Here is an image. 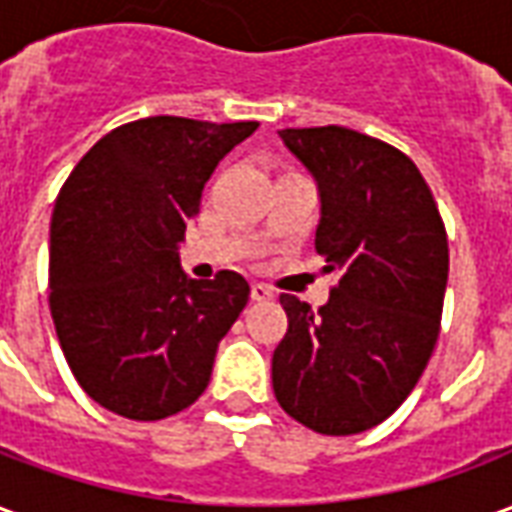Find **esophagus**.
Listing matches in <instances>:
<instances>
[{
	"mask_svg": "<svg viewBox=\"0 0 512 512\" xmlns=\"http://www.w3.org/2000/svg\"><path fill=\"white\" fill-rule=\"evenodd\" d=\"M252 299L255 301L274 299V290L268 288V285H263V282H255V285H252Z\"/></svg>",
	"mask_w": 512,
	"mask_h": 512,
	"instance_id": "1",
	"label": "esophagus"
}]
</instances>
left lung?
I'll return each instance as SVG.
<instances>
[{
	"label": "left lung",
	"instance_id": "8db88e82",
	"mask_svg": "<svg viewBox=\"0 0 512 512\" xmlns=\"http://www.w3.org/2000/svg\"><path fill=\"white\" fill-rule=\"evenodd\" d=\"M279 136L318 183L315 249L337 282L318 312L279 296L288 332L271 359L274 395L304 428L351 436L384 422L428 367L450 271L447 230L397 147L343 126Z\"/></svg>",
	"mask_w": 512,
	"mask_h": 512
}]
</instances>
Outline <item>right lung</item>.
Instances as JSON below:
<instances>
[{
	"instance_id": "obj_1",
	"label": "right lung",
	"mask_w": 512,
	"mask_h": 512,
	"mask_svg": "<svg viewBox=\"0 0 512 512\" xmlns=\"http://www.w3.org/2000/svg\"><path fill=\"white\" fill-rule=\"evenodd\" d=\"M255 128L134 120L65 180L51 216L49 307L68 367L98 406L153 422L205 392L249 282L235 271L186 277L178 244L216 164Z\"/></svg>"
}]
</instances>
